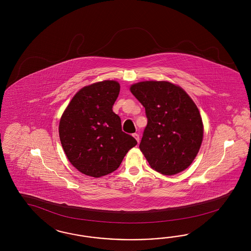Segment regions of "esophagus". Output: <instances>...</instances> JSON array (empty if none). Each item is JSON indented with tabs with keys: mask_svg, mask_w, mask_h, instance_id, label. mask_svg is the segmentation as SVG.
I'll use <instances>...</instances> for the list:
<instances>
[{
	"mask_svg": "<svg viewBox=\"0 0 251 251\" xmlns=\"http://www.w3.org/2000/svg\"><path fill=\"white\" fill-rule=\"evenodd\" d=\"M132 136L134 137V138L136 139V141L138 143L140 142V135H139L138 133H133V135H132Z\"/></svg>",
	"mask_w": 251,
	"mask_h": 251,
	"instance_id": "obj_1",
	"label": "esophagus"
}]
</instances>
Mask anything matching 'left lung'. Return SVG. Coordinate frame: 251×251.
<instances>
[{
  "instance_id": "left-lung-1",
  "label": "left lung",
  "mask_w": 251,
  "mask_h": 251,
  "mask_svg": "<svg viewBox=\"0 0 251 251\" xmlns=\"http://www.w3.org/2000/svg\"><path fill=\"white\" fill-rule=\"evenodd\" d=\"M129 89L145 106L147 125L139 147L150 167L166 176L190 167L203 137L201 117L190 96L166 81L140 82Z\"/></svg>"
}]
</instances>
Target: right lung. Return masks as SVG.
Segmentation results:
<instances>
[{"instance_id":"1","label":"right lung","mask_w":251,"mask_h":251,"mask_svg":"<svg viewBox=\"0 0 251 251\" xmlns=\"http://www.w3.org/2000/svg\"><path fill=\"white\" fill-rule=\"evenodd\" d=\"M121 86L103 81L77 92L61 116L59 134L71 164L84 175L99 177L112 173L136 140L122 129L112 110Z\"/></svg>"}]
</instances>
